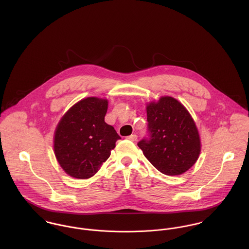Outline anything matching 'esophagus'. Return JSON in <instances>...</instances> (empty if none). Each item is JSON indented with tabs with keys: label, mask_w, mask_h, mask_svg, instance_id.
<instances>
[{
	"label": "esophagus",
	"mask_w": 249,
	"mask_h": 249,
	"mask_svg": "<svg viewBox=\"0 0 249 249\" xmlns=\"http://www.w3.org/2000/svg\"><path fill=\"white\" fill-rule=\"evenodd\" d=\"M127 139H128V140H130V141H132V142H135V141H137V135L132 134V135L128 136V137H127Z\"/></svg>",
	"instance_id": "esophagus-1"
}]
</instances>
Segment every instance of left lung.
Masks as SVG:
<instances>
[{"label": "left lung", "mask_w": 249, "mask_h": 249, "mask_svg": "<svg viewBox=\"0 0 249 249\" xmlns=\"http://www.w3.org/2000/svg\"><path fill=\"white\" fill-rule=\"evenodd\" d=\"M148 138L138 142L145 158L162 174L179 176L200 153L197 127L189 111L172 97L146 106Z\"/></svg>", "instance_id": "8db88e82"}]
</instances>
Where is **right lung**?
Instances as JSON below:
<instances>
[{
    "mask_svg": "<svg viewBox=\"0 0 249 249\" xmlns=\"http://www.w3.org/2000/svg\"><path fill=\"white\" fill-rule=\"evenodd\" d=\"M107 107V100L89 97L73 105L59 121L54 132V154L71 178H92L121 139L105 122Z\"/></svg>",
    "mask_w": 249,
    "mask_h": 249,
    "instance_id": "1",
    "label": "right lung"
}]
</instances>
